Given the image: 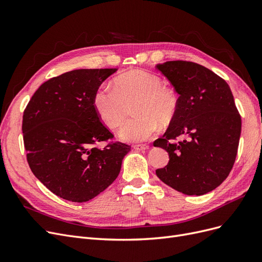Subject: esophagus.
<instances>
[{"label":"esophagus","instance_id":"esophagus-1","mask_svg":"<svg viewBox=\"0 0 262 262\" xmlns=\"http://www.w3.org/2000/svg\"><path fill=\"white\" fill-rule=\"evenodd\" d=\"M133 148L136 150H145V149H148L149 146L147 144H138V145H134Z\"/></svg>","mask_w":262,"mask_h":262}]
</instances>
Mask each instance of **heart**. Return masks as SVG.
Wrapping results in <instances>:
<instances>
[{
	"mask_svg": "<svg viewBox=\"0 0 262 262\" xmlns=\"http://www.w3.org/2000/svg\"><path fill=\"white\" fill-rule=\"evenodd\" d=\"M134 100V118L120 130V138L126 142L148 140L156 132L158 123L169 124L178 109V95L170 86L153 73L134 70L121 74L115 86L102 84L93 97L94 109L109 128H118L125 116L126 104Z\"/></svg>",
	"mask_w": 262,
	"mask_h": 262,
	"instance_id": "1",
	"label": "heart"
}]
</instances>
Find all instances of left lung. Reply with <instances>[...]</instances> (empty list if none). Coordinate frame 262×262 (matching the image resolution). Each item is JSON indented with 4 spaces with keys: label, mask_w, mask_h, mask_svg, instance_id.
Returning <instances> with one entry per match:
<instances>
[{
    "label": "left lung",
    "mask_w": 262,
    "mask_h": 262,
    "mask_svg": "<svg viewBox=\"0 0 262 262\" xmlns=\"http://www.w3.org/2000/svg\"><path fill=\"white\" fill-rule=\"evenodd\" d=\"M156 68L179 94L178 109L154 146L169 162L156 175L188 195L219 187L231 172L238 149L242 118L228 84L211 70L189 61H167ZM179 136L184 139L177 141Z\"/></svg>",
    "instance_id": "left-lung-1"
}]
</instances>
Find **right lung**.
Instances as JSON below:
<instances>
[{
  "instance_id": "add662e5",
  "label": "right lung",
  "mask_w": 262,
  "mask_h": 262,
  "mask_svg": "<svg viewBox=\"0 0 262 262\" xmlns=\"http://www.w3.org/2000/svg\"><path fill=\"white\" fill-rule=\"evenodd\" d=\"M117 69L73 70L35 92L23 115V138L34 175L51 192L72 202L98 195L118 177L130 145L114 134L94 109L96 90Z\"/></svg>"
}]
</instances>
